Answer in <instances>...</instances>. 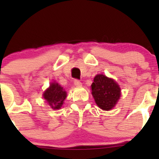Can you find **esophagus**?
<instances>
[{
  "mask_svg": "<svg viewBox=\"0 0 159 159\" xmlns=\"http://www.w3.org/2000/svg\"><path fill=\"white\" fill-rule=\"evenodd\" d=\"M74 84H75L76 87L82 86V83L80 82V80H74Z\"/></svg>",
  "mask_w": 159,
  "mask_h": 159,
  "instance_id": "1",
  "label": "esophagus"
}]
</instances>
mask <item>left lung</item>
<instances>
[{
    "instance_id": "8db88e82",
    "label": "left lung",
    "mask_w": 159,
    "mask_h": 159,
    "mask_svg": "<svg viewBox=\"0 0 159 159\" xmlns=\"http://www.w3.org/2000/svg\"><path fill=\"white\" fill-rule=\"evenodd\" d=\"M92 95L101 109L109 111L115 107L120 97V88L114 80L104 75H97L92 84Z\"/></svg>"
}]
</instances>
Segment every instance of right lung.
<instances>
[{"label":"right lung","mask_w":159,"mask_h":159,"mask_svg":"<svg viewBox=\"0 0 159 159\" xmlns=\"http://www.w3.org/2000/svg\"><path fill=\"white\" fill-rule=\"evenodd\" d=\"M67 97V93L57 83H52L43 93V98L53 109H60Z\"/></svg>","instance_id":"obj_1"}]
</instances>
